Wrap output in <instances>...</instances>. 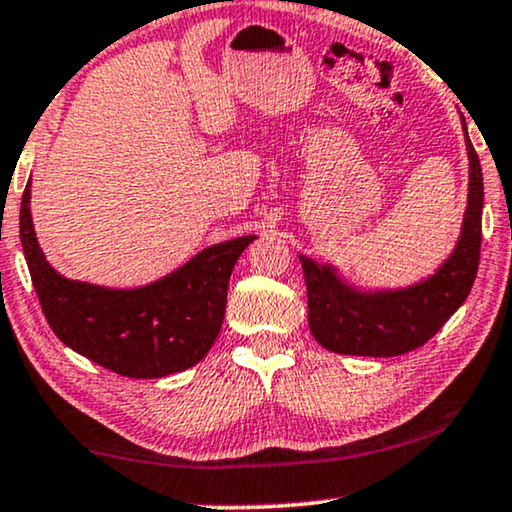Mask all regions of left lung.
Instances as JSON below:
<instances>
[{
    "mask_svg": "<svg viewBox=\"0 0 512 512\" xmlns=\"http://www.w3.org/2000/svg\"><path fill=\"white\" fill-rule=\"evenodd\" d=\"M468 205L457 247L424 282L394 291H359L342 282L333 265L300 256L307 284V321L328 352L398 356L422 347L471 293L482 242V170L468 139Z\"/></svg>",
    "mask_w": 512,
    "mask_h": 512,
    "instance_id": "1",
    "label": "left lung"
}]
</instances>
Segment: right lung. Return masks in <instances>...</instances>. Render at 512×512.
<instances>
[{
  "instance_id": "obj_1",
  "label": "right lung",
  "mask_w": 512,
  "mask_h": 512,
  "mask_svg": "<svg viewBox=\"0 0 512 512\" xmlns=\"http://www.w3.org/2000/svg\"><path fill=\"white\" fill-rule=\"evenodd\" d=\"M254 240L244 235L202 249L139 289H107L55 272L34 235L30 184L20 202V242L48 326L74 352L135 380L179 373L205 359L226 314L230 272Z\"/></svg>"
}]
</instances>
